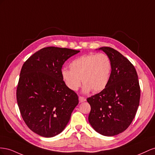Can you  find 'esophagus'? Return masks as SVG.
Segmentation results:
<instances>
[{
    "mask_svg": "<svg viewBox=\"0 0 155 155\" xmlns=\"http://www.w3.org/2000/svg\"><path fill=\"white\" fill-rule=\"evenodd\" d=\"M78 100H79V102H80V103L84 102V101H86V99L84 98V97H81V96H80V97H78Z\"/></svg>",
    "mask_w": 155,
    "mask_h": 155,
    "instance_id": "obj_1",
    "label": "esophagus"
}]
</instances>
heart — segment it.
<instances>
[{
	"label": "heart",
	"instance_id": "1",
	"mask_svg": "<svg viewBox=\"0 0 155 155\" xmlns=\"http://www.w3.org/2000/svg\"><path fill=\"white\" fill-rule=\"evenodd\" d=\"M70 70L63 69L61 75L69 89L77 91L84 84L83 92L87 94L91 90L99 92L107 87L110 81L112 63L105 54H89L81 56L69 64Z\"/></svg>",
	"mask_w": 155,
	"mask_h": 155
}]
</instances>
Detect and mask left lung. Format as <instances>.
<instances>
[{
  "mask_svg": "<svg viewBox=\"0 0 155 155\" xmlns=\"http://www.w3.org/2000/svg\"><path fill=\"white\" fill-rule=\"evenodd\" d=\"M109 57L112 63L110 81L103 90L87 99L91 111L90 125L96 132L113 136L125 131L138 110L140 87L136 71L120 52L108 47L98 48Z\"/></svg>",
  "mask_w": 155,
  "mask_h": 155,
  "instance_id": "left-lung-1",
  "label": "left lung"
}]
</instances>
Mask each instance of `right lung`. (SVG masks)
Listing matches in <instances>:
<instances>
[{"label": "right lung", "mask_w": 155, "mask_h": 155, "mask_svg": "<svg viewBox=\"0 0 155 155\" xmlns=\"http://www.w3.org/2000/svg\"><path fill=\"white\" fill-rule=\"evenodd\" d=\"M80 51L48 47L31 56L21 70L17 101L26 125L45 138L62 132L78 104L76 93L66 86L61 71Z\"/></svg>", "instance_id": "1"}]
</instances>
